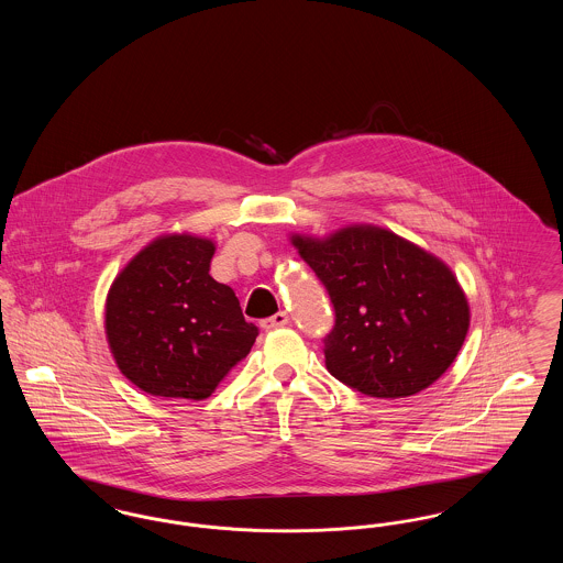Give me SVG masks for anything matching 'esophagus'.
<instances>
[{"label":"esophagus","mask_w":563,"mask_h":563,"mask_svg":"<svg viewBox=\"0 0 563 563\" xmlns=\"http://www.w3.org/2000/svg\"><path fill=\"white\" fill-rule=\"evenodd\" d=\"M287 322H289V314H287V312H278V314H274V317H269V319L262 322V327H264L266 331H274V329L285 327Z\"/></svg>","instance_id":"obj_1"}]
</instances>
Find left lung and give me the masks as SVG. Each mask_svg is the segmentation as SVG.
<instances>
[{
    "mask_svg": "<svg viewBox=\"0 0 563 563\" xmlns=\"http://www.w3.org/2000/svg\"><path fill=\"white\" fill-rule=\"evenodd\" d=\"M289 241L335 308L324 338L329 374L367 397L402 399L452 367L471 306L443 260L372 223Z\"/></svg>",
    "mask_w": 563,
    "mask_h": 563,
    "instance_id": "8db88e82",
    "label": "left lung"
}]
</instances>
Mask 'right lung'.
Masks as SVG:
<instances>
[{
    "instance_id": "add662e5",
    "label": "right lung",
    "mask_w": 563,
    "mask_h": 563,
    "mask_svg": "<svg viewBox=\"0 0 563 563\" xmlns=\"http://www.w3.org/2000/svg\"><path fill=\"white\" fill-rule=\"evenodd\" d=\"M214 242L189 232L147 242L113 278L106 338L118 369L166 399H209L251 352L257 327L209 274Z\"/></svg>"
}]
</instances>
